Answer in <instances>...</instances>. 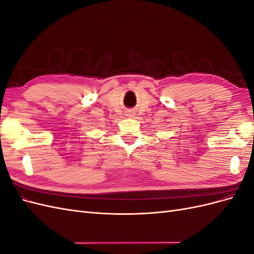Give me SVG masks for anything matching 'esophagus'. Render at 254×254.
<instances>
[{
	"label": "esophagus",
	"mask_w": 254,
	"mask_h": 254,
	"mask_svg": "<svg viewBox=\"0 0 254 254\" xmlns=\"http://www.w3.org/2000/svg\"><path fill=\"white\" fill-rule=\"evenodd\" d=\"M127 117H129V118H133V117H134V113H133V112H131V111H129V112L127 113Z\"/></svg>",
	"instance_id": "34e87169"
}]
</instances>
